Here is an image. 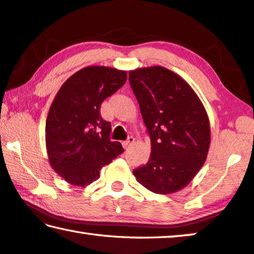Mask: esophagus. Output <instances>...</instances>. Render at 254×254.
Here are the masks:
<instances>
[{
	"mask_svg": "<svg viewBox=\"0 0 254 254\" xmlns=\"http://www.w3.org/2000/svg\"><path fill=\"white\" fill-rule=\"evenodd\" d=\"M134 142V138L133 136H128V138L126 140V141H123L122 144H123V148L126 149V150H127L128 148L131 147V144Z\"/></svg>",
	"mask_w": 254,
	"mask_h": 254,
	"instance_id": "1",
	"label": "esophagus"
}]
</instances>
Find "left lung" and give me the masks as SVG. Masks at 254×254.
<instances>
[{
  "label": "left lung",
  "instance_id": "left-lung-1",
  "mask_svg": "<svg viewBox=\"0 0 254 254\" xmlns=\"http://www.w3.org/2000/svg\"><path fill=\"white\" fill-rule=\"evenodd\" d=\"M150 136L151 154L135 168L136 181L158 194H168L190 183L207 159L210 126L192 88L163 66L128 72Z\"/></svg>",
  "mask_w": 254,
  "mask_h": 254
}]
</instances>
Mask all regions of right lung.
I'll list each match as a JSON object with an SVG mask.
<instances>
[{
	"instance_id": "1",
	"label": "right lung",
	"mask_w": 254,
	"mask_h": 254,
	"mask_svg": "<svg viewBox=\"0 0 254 254\" xmlns=\"http://www.w3.org/2000/svg\"><path fill=\"white\" fill-rule=\"evenodd\" d=\"M127 81V72L88 66L65 82L52 103L46 120V147L51 166L75 187L99 179L100 168L121 152L111 141V122L100 116V106Z\"/></svg>"
}]
</instances>
